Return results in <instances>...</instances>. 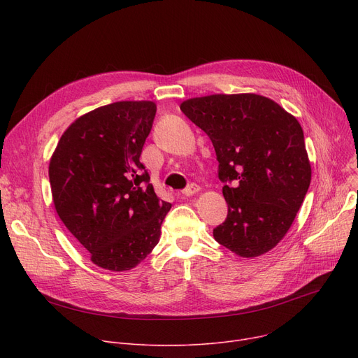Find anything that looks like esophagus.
<instances>
[{
    "instance_id": "esophagus-1",
    "label": "esophagus",
    "mask_w": 358,
    "mask_h": 358,
    "mask_svg": "<svg viewBox=\"0 0 358 358\" xmlns=\"http://www.w3.org/2000/svg\"><path fill=\"white\" fill-rule=\"evenodd\" d=\"M200 192V187L197 185V184H194V182H192L189 187H185V189L181 192V194L182 196H193V194H196V193H199Z\"/></svg>"
}]
</instances>
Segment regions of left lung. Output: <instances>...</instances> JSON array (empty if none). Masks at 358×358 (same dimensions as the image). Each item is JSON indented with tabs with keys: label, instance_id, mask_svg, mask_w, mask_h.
<instances>
[{
	"label": "left lung",
	"instance_id": "left-lung-1",
	"mask_svg": "<svg viewBox=\"0 0 358 358\" xmlns=\"http://www.w3.org/2000/svg\"><path fill=\"white\" fill-rule=\"evenodd\" d=\"M180 108L210 138L219 161L228 217L215 239L243 258L268 252L290 229L310 184L302 126L251 92L189 99Z\"/></svg>",
	"mask_w": 358,
	"mask_h": 358
}]
</instances>
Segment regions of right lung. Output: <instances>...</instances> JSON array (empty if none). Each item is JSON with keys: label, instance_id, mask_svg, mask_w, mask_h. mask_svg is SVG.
Returning <instances> with one entry per match:
<instances>
[{"label": "right lung", "instance_id": "obj_1", "mask_svg": "<svg viewBox=\"0 0 358 358\" xmlns=\"http://www.w3.org/2000/svg\"><path fill=\"white\" fill-rule=\"evenodd\" d=\"M154 101H117L75 120L49 162L52 199L68 231L110 271L136 267L159 242L171 204L161 200L139 161Z\"/></svg>", "mask_w": 358, "mask_h": 358}]
</instances>
